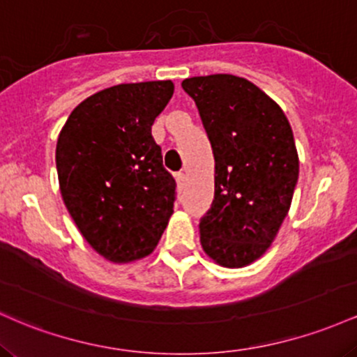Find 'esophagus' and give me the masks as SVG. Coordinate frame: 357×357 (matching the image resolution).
Returning a JSON list of instances; mask_svg holds the SVG:
<instances>
[{
  "instance_id": "obj_1",
  "label": "esophagus",
  "mask_w": 357,
  "mask_h": 357,
  "mask_svg": "<svg viewBox=\"0 0 357 357\" xmlns=\"http://www.w3.org/2000/svg\"><path fill=\"white\" fill-rule=\"evenodd\" d=\"M175 180H177V189L182 190L183 185H185V182H187L185 174H182V172H180V174L175 175Z\"/></svg>"
}]
</instances>
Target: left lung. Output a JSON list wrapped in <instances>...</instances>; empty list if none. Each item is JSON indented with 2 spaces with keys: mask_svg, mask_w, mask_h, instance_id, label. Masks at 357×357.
<instances>
[{
  "mask_svg": "<svg viewBox=\"0 0 357 357\" xmlns=\"http://www.w3.org/2000/svg\"><path fill=\"white\" fill-rule=\"evenodd\" d=\"M214 153V200L199 224L202 250L226 268L251 265L270 250L298 180L294 131L282 107L248 79L190 77Z\"/></svg>",
  "mask_w": 357,
  "mask_h": 357,
  "instance_id": "left-lung-1",
  "label": "left lung"
}]
</instances>
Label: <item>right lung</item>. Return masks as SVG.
I'll return each instance as SVG.
<instances>
[{
	"mask_svg": "<svg viewBox=\"0 0 357 357\" xmlns=\"http://www.w3.org/2000/svg\"><path fill=\"white\" fill-rule=\"evenodd\" d=\"M172 81L118 84L79 104L55 148L63 204L92 250L113 263L153 253L174 214L175 180L151 136Z\"/></svg>",
	"mask_w": 357,
	"mask_h": 357,
	"instance_id": "1",
	"label": "right lung"
}]
</instances>
